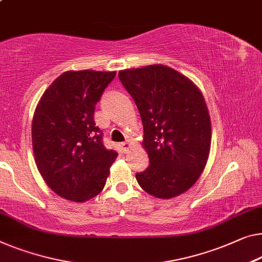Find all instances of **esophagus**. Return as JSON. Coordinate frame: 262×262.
<instances>
[{
	"mask_svg": "<svg viewBox=\"0 0 262 262\" xmlns=\"http://www.w3.org/2000/svg\"><path fill=\"white\" fill-rule=\"evenodd\" d=\"M130 146H132V142L128 141V140H127V141H124V142L121 143V147H122L123 153H127L128 149H129V148H130Z\"/></svg>",
	"mask_w": 262,
	"mask_h": 262,
	"instance_id": "1",
	"label": "esophagus"
}]
</instances>
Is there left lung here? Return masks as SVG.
<instances>
[{
    "instance_id": "8db88e82",
    "label": "left lung",
    "mask_w": 262,
    "mask_h": 262,
    "mask_svg": "<svg viewBox=\"0 0 262 262\" xmlns=\"http://www.w3.org/2000/svg\"><path fill=\"white\" fill-rule=\"evenodd\" d=\"M143 124L148 168L136 173L141 188L160 199L188 190L205 169L212 128L202 93L188 77L163 64L119 72Z\"/></svg>"
}]
</instances>
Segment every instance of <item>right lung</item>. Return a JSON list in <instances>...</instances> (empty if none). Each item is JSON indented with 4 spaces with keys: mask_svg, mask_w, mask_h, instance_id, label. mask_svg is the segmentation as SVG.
Masks as SVG:
<instances>
[{
    "mask_svg": "<svg viewBox=\"0 0 262 262\" xmlns=\"http://www.w3.org/2000/svg\"><path fill=\"white\" fill-rule=\"evenodd\" d=\"M115 72L69 70L43 93L31 123L37 169L61 198L84 202L106 185L118 153L107 149L94 121L95 106Z\"/></svg>",
    "mask_w": 262,
    "mask_h": 262,
    "instance_id": "1",
    "label": "right lung"
}]
</instances>
